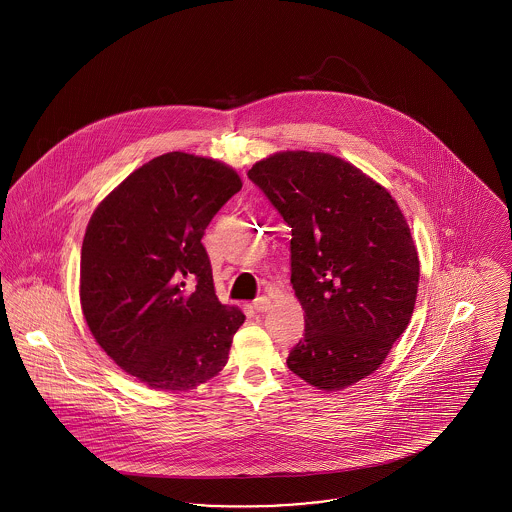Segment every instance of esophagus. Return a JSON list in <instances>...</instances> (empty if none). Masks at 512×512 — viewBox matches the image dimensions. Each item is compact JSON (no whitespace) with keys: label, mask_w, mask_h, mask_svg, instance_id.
I'll return each mask as SVG.
<instances>
[{"label":"esophagus","mask_w":512,"mask_h":512,"mask_svg":"<svg viewBox=\"0 0 512 512\" xmlns=\"http://www.w3.org/2000/svg\"><path fill=\"white\" fill-rule=\"evenodd\" d=\"M253 309L257 311V313H267L268 309H270V299L268 297H257L255 301H253Z\"/></svg>","instance_id":"obj_1"}]
</instances>
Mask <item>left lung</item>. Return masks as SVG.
I'll list each match as a JSON object with an SVG mask.
<instances>
[{"mask_svg": "<svg viewBox=\"0 0 512 512\" xmlns=\"http://www.w3.org/2000/svg\"><path fill=\"white\" fill-rule=\"evenodd\" d=\"M247 176L292 228L305 334L288 368L324 391L363 380L413 317L420 267L397 201L330 153H274Z\"/></svg>", "mask_w": 512, "mask_h": 512, "instance_id": "left-lung-1", "label": "left lung"}]
</instances>
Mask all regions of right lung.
<instances>
[{
	"label": "right lung",
	"instance_id": "right-lung-1",
	"mask_svg": "<svg viewBox=\"0 0 512 512\" xmlns=\"http://www.w3.org/2000/svg\"><path fill=\"white\" fill-rule=\"evenodd\" d=\"M240 190L228 165L172 151L122 180L88 222L82 313L101 349L151 390H194L228 361L245 317L215 295L201 238Z\"/></svg>",
	"mask_w": 512,
	"mask_h": 512
}]
</instances>
